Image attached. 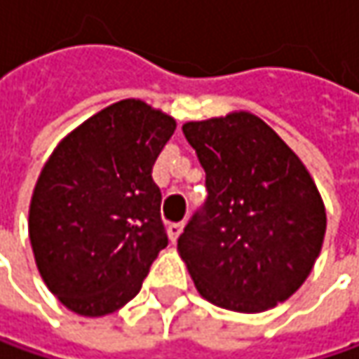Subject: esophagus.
Listing matches in <instances>:
<instances>
[{
    "mask_svg": "<svg viewBox=\"0 0 359 359\" xmlns=\"http://www.w3.org/2000/svg\"><path fill=\"white\" fill-rule=\"evenodd\" d=\"M182 226H184V223H170L168 225V237H170V241L177 243L179 235L182 233Z\"/></svg>",
    "mask_w": 359,
    "mask_h": 359,
    "instance_id": "esophagus-1",
    "label": "esophagus"
}]
</instances>
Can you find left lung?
Wrapping results in <instances>:
<instances>
[{
  "label": "left lung",
  "instance_id": "obj_1",
  "mask_svg": "<svg viewBox=\"0 0 359 359\" xmlns=\"http://www.w3.org/2000/svg\"><path fill=\"white\" fill-rule=\"evenodd\" d=\"M207 198L179 237L210 304L259 313L302 287L320 255L325 209L295 152L249 112L187 122Z\"/></svg>",
  "mask_w": 359,
  "mask_h": 359
}]
</instances>
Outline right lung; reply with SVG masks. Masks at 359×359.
Masks as SVG:
<instances>
[{
	"instance_id": "obj_1",
	"label": "right lung",
	"mask_w": 359,
	"mask_h": 359,
	"mask_svg": "<svg viewBox=\"0 0 359 359\" xmlns=\"http://www.w3.org/2000/svg\"><path fill=\"white\" fill-rule=\"evenodd\" d=\"M177 128L142 100L88 118L46 163L29 205V241L48 289L98 318L126 305L168 245L152 166Z\"/></svg>"
}]
</instances>
